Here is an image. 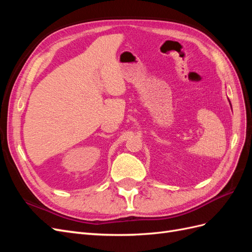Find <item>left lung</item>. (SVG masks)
<instances>
[{"label":"left lung","instance_id":"obj_1","mask_svg":"<svg viewBox=\"0 0 252 252\" xmlns=\"http://www.w3.org/2000/svg\"><path fill=\"white\" fill-rule=\"evenodd\" d=\"M228 101H229V100H228ZM229 103H230V101H229ZM230 106H231V104H230ZM232 109V108H231Z\"/></svg>","mask_w":252,"mask_h":252}]
</instances>
